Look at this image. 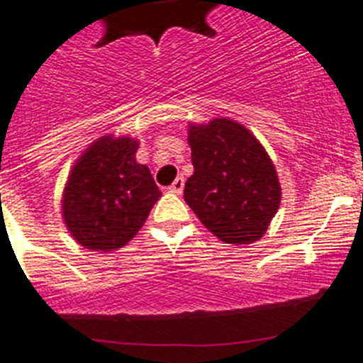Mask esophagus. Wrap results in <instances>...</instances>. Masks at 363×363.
I'll list each match as a JSON object with an SVG mask.
<instances>
[{"label":"esophagus","instance_id":"obj_1","mask_svg":"<svg viewBox=\"0 0 363 363\" xmlns=\"http://www.w3.org/2000/svg\"><path fill=\"white\" fill-rule=\"evenodd\" d=\"M184 185H185V179L182 178V176H178V178H176L174 182H172L171 187H169V191L174 192V194H179V192L184 191Z\"/></svg>","mask_w":363,"mask_h":363}]
</instances>
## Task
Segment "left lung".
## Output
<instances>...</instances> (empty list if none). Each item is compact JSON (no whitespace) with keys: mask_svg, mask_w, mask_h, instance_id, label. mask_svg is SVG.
I'll list each match as a JSON object with an SVG mask.
<instances>
[{"mask_svg":"<svg viewBox=\"0 0 363 363\" xmlns=\"http://www.w3.org/2000/svg\"><path fill=\"white\" fill-rule=\"evenodd\" d=\"M194 172L184 198L218 240L258 242L281 200L274 163L255 134L229 118L189 125Z\"/></svg>","mask_w":363,"mask_h":363,"instance_id":"8db88e82","label":"left lung"}]
</instances>
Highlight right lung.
Returning <instances> with one entry per match:
<instances>
[{
    "label": "right lung",
    "instance_id": "1",
    "mask_svg": "<svg viewBox=\"0 0 363 363\" xmlns=\"http://www.w3.org/2000/svg\"><path fill=\"white\" fill-rule=\"evenodd\" d=\"M138 140L98 138L74 163L62 200L72 238L91 251H116L145 223L162 192L149 167L136 162Z\"/></svg>",
    "mask_w": 363,
    "mask_h": 363
}]
</instances>
